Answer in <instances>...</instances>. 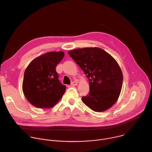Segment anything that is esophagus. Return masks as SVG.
I'll return each mask as SVG.
<instances>
[{
    "label": "esophagus",
    "mask_w": 152,
    "mask_h": 152,
    "mask_svg": "<svg viewBox=\"0 0 152 152\" xmlns=\"http://www.w3.org/2000/svg\"><path fill=\"white\" fill-rule=\"evenodd\" d=\"M77 85V82H75V81H73L71 83V85L72 86H76Z\"/></svg>",
    "instance_id": "34e87169"
}]
</instances>
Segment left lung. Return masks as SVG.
I'll return each mask as SVG.
<instances>
[{
    "instance_id": "8db88e82",
    "label": "left lung",
    "mask_w": 152,
    "mask_h": 152,
    "mask_svg": "<svg viewBox=\"0 0 152 152\" xmlns=\"http://www.w3.org/2000/svg\"><path fill=\"white\" fill-rule=\"evenodd\" d=\"M68 53L89 80L90 92L82 97L83 103L95 112L110 108L117 102L123 84V73L117 61L99 48L77 49Z\"/></svg>"
}]
</instances>
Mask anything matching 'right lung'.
I'll return each mask as SVG.
<instances>
[{"label": "right lung", "mask_w": 152, "mask_h": 152, "mask_svg": "<svg viewBox=\"0 0 152 152\" xmlns=\"http://www.w3.org/2000/svg\"><path fill=\"white\" fill-rule=\"evenodd\" d=\"M64 56L63 52L46 53L32 60L25 70L23 91L34 106L52 107L66 91V86L60 82L56 71V67Z\"/></svg>", "instance_id": "right-lung-1"}]
</instances>
